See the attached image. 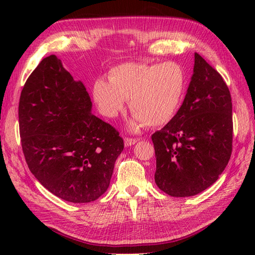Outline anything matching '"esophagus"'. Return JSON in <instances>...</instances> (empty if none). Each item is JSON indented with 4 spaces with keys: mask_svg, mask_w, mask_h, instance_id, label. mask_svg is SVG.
Instances as JSON below:
<instances>
[{
    "mask_svg": "<svg viewBox=\"0 0 255 255\" xmlns=\"http://www.w3.org/2000/svg\"><path fill=\"white\" fill-rule=\"evenodd\" d=\"M137 142V139L136 138H128L126 137L125 138V145L126 147H129V145H132Z\"/></svg>",
    "mask_w": 255,
    "mask_h": 255,
    "instance_id": "obj_1",
    "label": "esophagus"
}]
</instances>
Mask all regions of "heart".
I'll list each match as a JSON object with an SVG mask.
<instances>
[{
    "mask_svg": "<svg viewBox=\"0 0 255 255\" xmlns=\"http://www.w3.org/2000/svg\"><path fill=\"white\" fill-rule=\"evenodd\" d=\"M93 85L101 113L115 117L129 101V108L144 126L159 127L174 117L185 90V71L176 62L124 63Z\"/></svg>",
    "mask_w": 255,
    "mask_h": 255,
    "instance_id": "b5f03b06",
    "label": "heart"
}]
</instances>
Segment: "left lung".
Returning a JSON list of instances; mask_svg holds the SVG:
<instances>
[{
    "label": "left lung",
    "mask_w": 255,
    "mask_h": 255,
    "mask_svg": "<svg viewBox=\"0 0 255 255\" xmlns=\"http://www.w3.org/2000/svg\"><path fill=\"white\" fill-rule=\"evenodd\" d=\"M232 133L230 91L217 70L196 52L182 106L151 136L156 185L173 197L194 196L205 191L228 164Z\"/></svg>",
    "instance_id": "1"
}]
</instances>
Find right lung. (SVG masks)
I'll return each instance as SVG.
<instances>
[{
  "instance_id": "obj_1",
  "label": "right lung",
  "mask_w": 255,
  "mask_h": 255,
  "mask_svg": "<svg viewBox=\"0 0 255 255\" xmlns=\"http://www.w3.org/2000/svg\"><path fill=\"white\" fill-rule=\"evenodd\" d=\"M91 108L83 83L53 55L42 59L20 93L26 163L42 186L67 202L90 203L102 196L124 149L118 130Z\"/></svg>"
}]
</instances>
